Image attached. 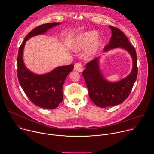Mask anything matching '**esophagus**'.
<instances>
[{
	"instance_id": "1",
	"label": "esophagus",
	"mask_w": 154,
	"mask_h": 154,
	"mask_svg": "<svg viewBox=\"0 0 154 154\" xmlns=\"http://www.w3.org/2000/svg\"><path fill=\"white\" fill-rule=\"evenodd\" d=\"M74 70L77 71L78 72H82L83 71V66L81 63H75L74 65Z\"/></svg>"
}]
</instances>
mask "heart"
Masks as SVG:
<instances>
[{
    "instance_id": "1",
    "label": "heart",
    "mask_w": 154,
    "mask_h": 154,
    "mask_svg": "<svg viewBox=\"0 0 154 154\" xmlns=\"http://www.w3.org/2000/svg\"><path fill=\"white\" fill-rule=\"evenodd\" d=\"M98 32L97 31H88L81 33L75 36L70 42L71 48L75 51H80L89 48L85 57L87 60H90L97 53L100 45L101 40L97 39L98 37Z\"/></svg>"
}]
</instances>
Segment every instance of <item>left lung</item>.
I'll return each mask as SVG.
<instances>
[{"label": "left lung", "mask_w": 154, "mask_h": 154, "mask_svg": "<svg viewBox=\"0 0 154 154\" xmlns=\"http://www.w3.org/2000/svg\"><path fill=\"white\" fill-rule=\"evenodd\" d=\"M112 35L110 40L103 49L105 52L109 50L121 48L127 51L133 60V68L126 77L119 81L111 82L106 80L99 67L100 57L88 63L86 69L83 71V76L86 82L89 96L95 105L105 108L121 104L130 94L138 74L137 57L135 48L119 29L109 26Z\"/></svg>", "instance_id": "left-lung-1"}]
</instances>
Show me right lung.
<instances>
[{
    "mask_svg": "<svg viewBox=\"0 0 154 154\" xmlns=\"http://www.w3.org/2000/svg\"><path fill=\"white\" fill-rule=\"evenodd\" d=\"M61 24L52 23L36 27L27 35L18 52L17 77L19 83L31 102L45 109H55L63 101V86L67 75L73 70L74 65L63 66L47 74H36L26 67L23 57V51L28 39L45 33L48 30Z\"/></svg>",
    "mask_w": 154,
    "mask_h": 154,
    "instance_id": "right-lung-1",
    "label": "right lung"
}]
</instances>
